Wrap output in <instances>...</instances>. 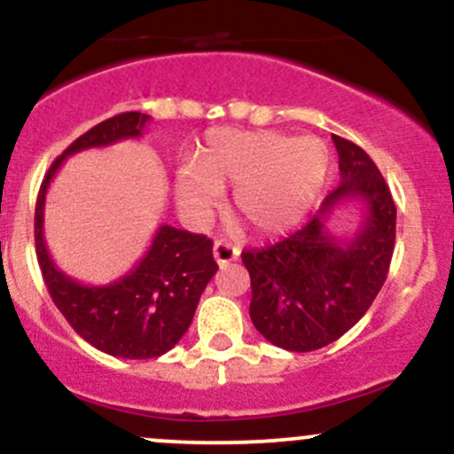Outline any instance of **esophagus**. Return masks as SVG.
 I'll list each match as a JSON object with an SVG mask.
<instances>
[{
    "instance_id": "esophagus-1",
    "label": "esophagus",
    "mask_w": 454,
    "mask_h": 454,
    "mask_svg": "<svg viewBox=\"0 0 454 454\" xmlns=\"http://www.w3.org/2000/svg\"><path fill=\"white\" fill-rule=\"evenodd\" d=\"M213 256L219 265H226L239 256V250H237L235 246H231V244H226V241L219 239V241H215V246H213Z\"/></svg>"
}]
</instances>
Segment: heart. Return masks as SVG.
I'll list each match as a JSON object with an SVG mask.
<instances>
[{
	"mask_svg": "<svg viewBox=\"0 0 454 454\" xmlns=\"http://www.w3.org/2000/svg\"><path fill=\"white\" fill-rule=\"evenodd\" d=\"M327 149L316 138L219 127L206 134L193 162L176 173L177 206L204 217L219 191L232 189V210L256 235H278L305 217L327 177Z\"/></svg>",
	"mask_w": 454,
	"mask_h": 454,
	"instance_id": "1",
	"label": "heart"
}]
</instances>
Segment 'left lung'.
Returning <instances> with one entry per match:
<instances>
[{
    "mask_svg": "<svg viewBox=\"0 0 454 454\" xmlns=\"http://www.w3.org/2000/svg\"><path fill=\"white\" fill-rule=\"evenodd\" d=\"M332 140L340 184L318 213L278 244L241 254L253 286V325L287 351L320 349L349 332L382 290L395 246V204L382 173L358 145ZM347 200L364 201V222L338 238L326 223Z\"/></svg>",
    "mask_w": 454,
    "mask_h": 454,
    "instance_id": "left-lung-1",
    "label": "left lung"
}]
</instances>
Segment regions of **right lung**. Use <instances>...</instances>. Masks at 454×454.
<instances>
[{
  "mask_svg": "<svg viewBox=\"0 0 454 454\" xmlns=\"http://www.w3.org/2000/svg\"><path fill=\"white\" fill-rule=\"evenodd\" d=\"M149 121L146 114L127 112L85 131L54 160L35 208L36 259L59 312L91 347L129 360L158 358L184 336L201 292L217 272L213 241L162 223L134 270L107 286H85L63 272L50 256L43 210L50 182L70 155L140 138Z\"/></svg>",
  "mask_w": 454,
  "mask_h": 454,
  "instance_id": "obj_1",
  "label": "right lung"
}]
</instances>
